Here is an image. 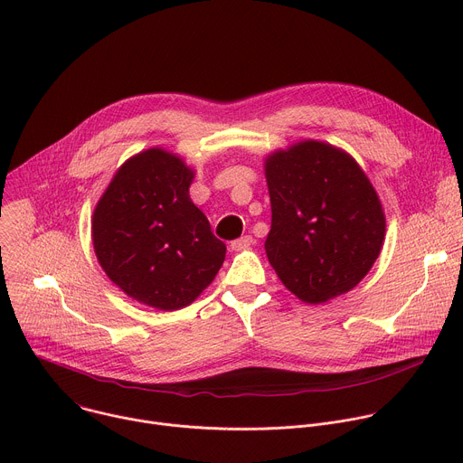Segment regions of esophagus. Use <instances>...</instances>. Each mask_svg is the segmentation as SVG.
I'll list each match as a JSON object with an SVG mask.
<instances>
[{
    "label": "esophagus",
    "mask_w": 463,
    "mask_h": 463,
    "mask_svg": "<svg viewBox=\"0 0 463 463\" xmlns=\"http://www.w3.org/2000/svg\"><path fill=\"white\" fill-rule=\"evenodd\" d=\"M250 245H252V236H241V238L231 241V249L232 250H243V249H247Z\"/></svg>",
    "instance_id": "1"
}]
</instances>
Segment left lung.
I'll list each match as a JSON object with an SVG mask.
<instances>
[{
  "instance_id": "1",
  "label": "left lung",
  "mask_w": 463,
  "mask_h": 463,
  "mask_svg": "<svg viewBox=\"0 0 463 463\" xmlns=\"http://www.w3.org/2000/svg\"><path fill=\"white\" fill-rule=\"evenodd\" d=\"M269 263L302 302L322 304L354 289L384 240L379 195L341 148L302 141L268 156Z\"/></svg>"
}]
</instances>
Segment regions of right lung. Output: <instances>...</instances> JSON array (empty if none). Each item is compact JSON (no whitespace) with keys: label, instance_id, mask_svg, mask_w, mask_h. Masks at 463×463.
Listing matches in <instances>:
<instances>
[{"label":"right lung","instance_id":"add662e5","mask_svg":"<svg viewBox=\"0 0 463 463\" xmlns=\"http://www.w3.org/2000/svg\"><path fill=\"white\" fill-rule=\"evenodd\" d=\"M194 170L150 148L129 157L99 200L91 236L108 279L128 297L161 311L192 304L225 260L207 216L188 188Z\"/></svg>","mask_w":463,"mask_h":463}]
</instances>
